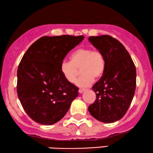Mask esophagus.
<instances>
[{"mask_svg":"<svg viewBox=\"0 0 153 153\" xmlns=\"http://www.w3.org/2000/svg\"><path fill=\"white\" fill-rule=\"evenodd\" d=\"M85 91V88H80V89H79L78 92L80 93V94H82V93L83 92V91Z\"/></svg>","mask_w":153,"mask_h":153,"instance_id":"obj_1","label":"esophagus"}]
</instances>
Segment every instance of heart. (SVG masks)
<instances>
[{
    "label": "heart",
    "mask_w": 153,
    "mask_h": 153,
    "mask_svg": "<svg viewBox=\"0 0 153 153\" xmlns=\"http://www.w3.org/2000/svg\"><path fill=\"white\" fill-rule=\"evenodd\" d=\"M71 61H62L60 71L64 78L68 82H75L80 70L82 75L77 81L79 86L90 85L94 79L102 77L106 69V59L101 50L91 48H79L73 52Z\"/></svg>",
    "instance_id": "1"
}]
</instances>
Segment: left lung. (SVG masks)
<instances>
[{
  "label": "left lung",
  "instance_id": "8db88e82",
  "mask_svg": "<svg viewBox=\"0 0 153 153\" xmlns=\"http://www.w3.org/2000/svg\"><path fill=\"white\" fill-rule=\"evenodd\" d=\"M88 40L106 59L104 73L92 87L96 99L88 111L100 122H117L127 113L134 97L136 68L129 52L117 39L102 35L90 36Z\"/></svg>",
  "mask_w": 153,
  "mask_h": 153
}]
</instances>
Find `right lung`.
Listing matches in <instances>:
<instances>
[{
    "mask_svg": "<svg viewBox=\"0 0 153 153\" xmlns=\"http://www.w3.org/2000/svg\"><path fill=\"white\" fill-rule=\"evenodd\" d=\"M83 36H42L23 56L17 71V94L23 108L43 125L57 122L66 114L78 88L64 78L60 65Z\"/></svg>",
    "mask_w": 153,
    "mask_h": 153,
    "instance_id": "obj_1",
    "label": "right lung"
}]
</instances>
